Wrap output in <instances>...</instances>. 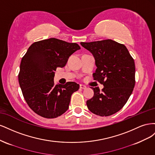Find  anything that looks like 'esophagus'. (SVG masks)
I'll return each mask as SVG.
<instances>
[{"label": "esophagus", "instance_id": "obj_1", "mask_svg": "<svg viewBox=\"0 0 155 155\" xmlns=\"http://www.w3.org/2000/svg\"><path fill=\"white\" fill-rule=\"evenodd\" d=\"M79 87H80V88H81V89H86L87 88V87L85 85H82V84H81V85H79Z\"/></svg>", "mask_w": 155, "mask_h": 155}]
</instances>
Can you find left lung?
Here are the masks:
<instances>
[{"label":"left lung","mask_w":155,"mask_h":155,"mask_svg":"<svg viewBox=\"0 0 155 155\" xmlns=\"http://www.w3.org/2000/svg\"><path fill=\"white\" fill-rule=\"evenodd\" d=\"M83 47L93 55L97 67L94 80L104 88H93L94 96L87 101L92 113L100 116L114 114L122 108L133 92L135 85V64L124 45L111 39L84 43Z\"/></svg>","instance_id":"8db88e82"}]
</instances>
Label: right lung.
Here are the masks:
<instances>
[{
    "instance_id": "obj_1",
    "label": "right lung",
    "mask_w": 155,
    "mask_h": 155,
    "mask_svg": "<svg viewBox=\"0 0 155 155\" xmlns=\"http://www.w3.org/2000/svg\"><path fill=\"white\" fill-rule=\"evenodd\" d=\"M80 48L77 43L50 38L35 42L28 49L21 60L18 83L26 103L36 114L55 118L68 110L79 85L71 81L55 85V71L64 67L70 56Z\"/></svg>"
}]
</instances>
